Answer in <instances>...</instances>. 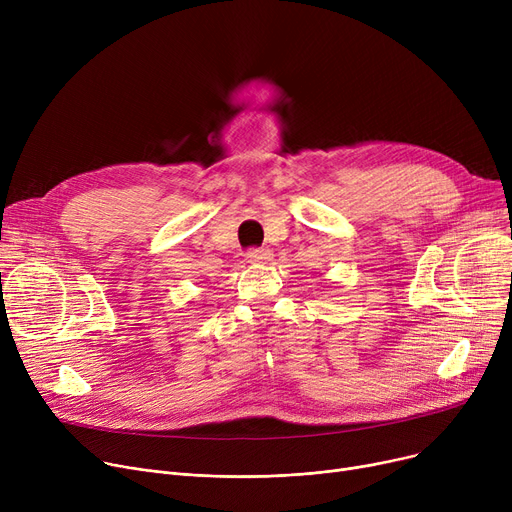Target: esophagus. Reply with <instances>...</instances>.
I'll return each instance as SVG.
<instances>
[{"label":"esophagus","instance_id":"obj_1","mask_svg":"<svg viewBox=\"0 0 512 512\" xmlns=\"http://www.w3.org/2000/svg\"><path fill=\"white\" fill-rule=\"evenodd\" d=\"M245 257L249 263H263V261L272 259V251L270 249H249Z\"/></svg>","mask_w":512,"mask_h":512}]
</instances>
